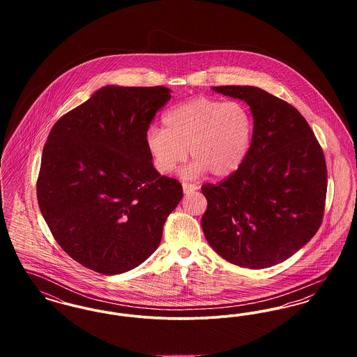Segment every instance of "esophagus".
Here are the masks:
<instances>
[{"label": "esophagus", "mask_w": 357, "mask_h": 357, "mask_svg": "<svg viewBox=\"0 0 357 357\" xmlns=\"http://www.w3.org/2000/svg\"><path fill=\"white\" fill-rule=\"evenodd\" d=\"M182 187H183V192H185V194H191V192H194V191L198 190V186H195V185H188V183H182Z\"/></svg>", "instance_id": "1"}]
</instances>
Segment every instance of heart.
<instances>
[{
    "label": "heart",
    "mask_w": 357,
    "mask_h": 357,
    "mask_svg": "<svg viewBox=\"0 0 357 357\" xmlns=\"http://www.w3.org/2000/svg\"><path fill=\"white\" fill-rule=\"evenodd\" d=\"M165 128L150 127L144 144L155 170L169 174L190 156L182 171L194 179L210 171L217 178L237 172L250 153L253 118L245 104L198 96L172 107L163 116Z\"/></svg>",
    "instance_id": "heart-1"
}]
</instances>
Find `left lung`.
<instances>
[{
	"label": "left lung",
	"mask_w": 357,
	"mask_h": 357,
	"mask_svg": "<svg viewBox=\"0 0 357 357\" xmlns=\"http://www.w3.org/2000/svg\"><path fill=\"white\" fill-rule=\"evenodd\" d=\"M211 89L246 102L255 130L242 167L217 186H202L204 237L234 265L271 268L297 253L321 225L326 197L323 150L289 102L252 85Z\"/></svg>",
	"instance_id": "left-lung-1"
}]
</instances>
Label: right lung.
<instances>
[{"mask_svg":"<svg viewBox=\"0 0 357 357\" xmlns=\"http://www.w3.org/2000/svg\"><path fill=\"white\" fill-rule=\"evenodd\" d=\"M166 86L105 85L56 121L37 179L41 214L63 250L115 275L158 249L182 185L153 169L144 134Z\"/></svg>","mask_w":357,"mask_h":357,"instance_id":"1","label":"right lung"}]
</instances>
